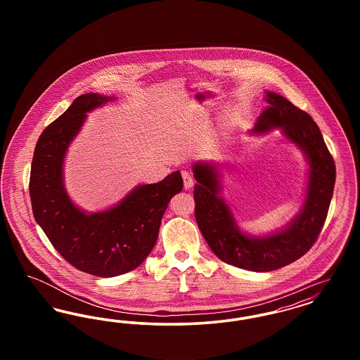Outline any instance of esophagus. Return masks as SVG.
<instances>
[{"instance_id": "esophagus-1", "label": "esophagus", "mask_w": 360, "mask_h": 360, "mask_svg": "<svg viewBox=\"0 0 360 360\" xmlns=\"http://www.w3.org/2000/svg\"><path fill=\"white\" fill-rule=\"evenodd\" d=\"M182 178H184V186L185 188H190L194 184V179L191 176V174L188 172H182Z\"/></svg>"}]
</instances>
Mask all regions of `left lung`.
Segmentation results:
<instances>
[{"label": "left lung", "instance_id": "8db88e82", "mask_svg": "<svg viewBox=\"0 0 360 360\" xmlns=\"http://www.w3.org/2000/svg\"><path fill=\"white\" fill-rule=\"evenodd\" d=\"M264 101L267 106L250 134L279 129L302 153L309 166L304 202L289 223L259 236L243 232L221 197V166L213 162L193 165L195 220L207 245L225 263L257 273L274 271L308 252L326 223L336 179L335 162L308 113L274 91L266 90Z\"/></svg>", "mask_w": 360, "mask_h": 360}]
</instances>
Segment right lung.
<instances>
[{
  "label": "right lung",
  "mask_w": 360,
  "mask_h": 360,
  "mask_svg": "<svg viewBox=\"0 0 360 360\" xmlns=\"http://www.w3.org/2000/svg\"><path fill=\"white\" fill-rule=\"evenodd\" d=\"M115 100L98 93L75 98L39 137L30 179L34 220L55 250L75 269L103 278L132 271L146 260L170 200L184 188L181 172H174L158 184L137 185L105 210L86 212L72 202L63 172L70 144L89 112Z\"/></svg>",
  "instance_id": "obj_1"
}]
</instances>
